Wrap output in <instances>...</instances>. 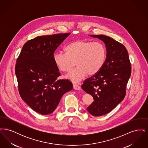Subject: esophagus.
<instances>
[{
    "label": "esophagus",
    "instance_id": "esophagus-1",
    "mask_svg": "<svg viewBox=\"0 0 148 148\" xmlns=\"http://www.w3.org/2000/svg\"><path fill=\"white\" fill-rule=\"evenodd\" d=\"M73 88L75 90H79L80 89V86L79 85L75 84H73Z\"/></svg>",
    "mask_w": 148,
    "mask_h": 148
}]
</instances>
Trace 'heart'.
<instances>
[{"label":"heart","instance_id":"1","mask_svg":"<svg viewBox=\"0 0 148 148\" xmlns=\"http://www.w3.org/2000/svg\"><path fill=\"white\" fill-rule=\"evenodd\" d=\"M65 53L57 52L53 56L56 66L63 72H69L75 63L77 68L72 71L67 77L77 83L86 75L97 73L106 61V51L101 42H92L77 40L68 44L65 48Z\"/></svg>","mask_w":148,"mask_h":148}]
</instances>
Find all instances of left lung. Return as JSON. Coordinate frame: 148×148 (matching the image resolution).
Masks as SVG:
<instances>
[{"label": "left lung", "mask_w": 148, "mask_h": 148, "mask_svg": "<svg viewBox=\"0 0 148 148\" xmlns=\"http://www.w3.org/2000/svg\"><path fill=\"white\" fill-rule=\"evenodd\" d=\"M106 44V58L101 69L82 85L83 90L94 99L87 110L99 116L110 112L124 99L132 68L126 48L104 35H90Z\"/></svg>", "instance_id": "obj_1"}]
</instances>
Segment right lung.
Returning <instances> with one entry per match:
<instances>
[{"mask_svg": "<svg viewBox=\"0 0 148 148\" xmlns=\"http://www.w3.org/2000/svg\"><path fill=\"white\" fill-rule=\"evenodd\" d=\"M71 33L39 36L25 42L16 60L15 72L21 99L42 115L53 113L62 96L73 89L60 75L53 56L59 45Z\"/></svg>", "mask_w": 148, "mask_h": 148, "instance_id": "1", "label": "right lung"}]
</instances>
